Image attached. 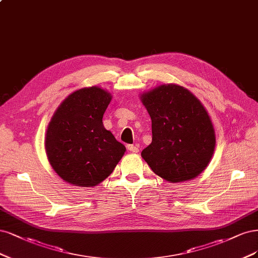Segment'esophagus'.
I'll list each match as a JSON object with an SVG mask.
<instances>
[{
    "label": "esophagus",
    "instance_id": "1",
    "mask_svg": "<svg viewBox=\"0 0 258 258\" xmlns=\"http://www.w3.org/2000/svg\"><path fill=\"white\" fill-rule=\"evenodd\" d=\"M127 150L133 152V153H137L139 151V148L137 146H134V145H127Z\"/></svg>",
    "mask_w": 258,
    "mask_h": 258
}]
</instances>
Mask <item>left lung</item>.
Returning a JSON list of instances; mask_svg holds the SVG:
<instances>
[{"mask_svg": "<svg viewBox=\"0 0 258 258\" xmlns=\"http://www.w3.org/2000/svg\"><path fill=\"white\" fill-rule=\"evenodd\" d=\"M152 121V143L141 156L170 183L195 179L209 165L215 131L202 102L184 87L157 86L140 94Z\"/></svg>", "mask_w": 258, "mask_h": 258, "instance_id": "left-lung-1", "label": "left lung"}]
</instances>
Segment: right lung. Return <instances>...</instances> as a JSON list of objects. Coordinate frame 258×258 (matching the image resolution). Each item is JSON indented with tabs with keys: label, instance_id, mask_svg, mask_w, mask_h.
I'll return each instance as SVG.
<instances>
[{
	"label": "right lung",
	"instance_id": "obj_1",
	"mask_svg": "<svg viewBox=\"0 0 258 258\" xmlns=\"http://www.w3.org/2000/svg\"><path fill=\"white\" fill-rule=\"evenodd\" d=\"M112 95L93 86L75 91L48 124L45 149L53 170L68 183L93 187L109 177L125 147L103 124Z\"/></svg>",
	"mask_w": 258,
	"mask_h": 258
}]
</instances>
